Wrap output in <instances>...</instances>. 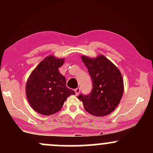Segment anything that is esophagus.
Masks as SVG:
<instances>
[{
    "label": "esophagus",
    "instance_id": "obj_1",
    "mask_svg": "<svg viewBox=\"0 0 153 153\" xmlns=\"http://www.w3.org/2000/svg\"><path fill=\"white\" fill-rule=\"evenodd\" d=\"M75 95L76 96H78V95L80 94V88H77L75 89Z\"/></svg>",
    "mask_w": 153,
    "mask_h": 153
}]
</instances>
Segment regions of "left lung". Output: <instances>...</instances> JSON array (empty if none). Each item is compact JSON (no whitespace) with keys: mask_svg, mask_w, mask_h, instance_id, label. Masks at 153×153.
Segmentation results:
<instances>
[{"mask_svg":"<svg viewBox=\"0 0 153 153\" xmlns=\"http://www.w3.org/2000/svg\"><path fill=\"white\" fill-rule=\"evenodd\" d=\"M92 78L93 88L87 96H78L91 114L103 117L114 111L122 99L124 81L121 72L103 54L94 58L81 56Z\"/></svg>","mask_w":153,"mask_h":153,"instance_id":"obj_1","label":"left lung"}]
</instances>
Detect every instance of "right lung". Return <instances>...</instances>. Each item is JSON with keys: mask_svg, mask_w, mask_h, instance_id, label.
I'll return each mask as SVG.
<instances>
[{"mask_svg": "<svg viewBox=\"0 0 153 153\" xmlns=\"http://www.w3.org/2000/svg\"><path fill=\"white\" fill-rule=\"evenodd\" d=\"M65 58L49 55L31 73L26 84V95L31 108L42 115H51L62 108L67 98L75 93L66 86L58 69Z\"/></svg>", "mask_w": 153, "mask_h": 153, "instance_id": "add662e5", "label": "right lung"}]
</instances>
